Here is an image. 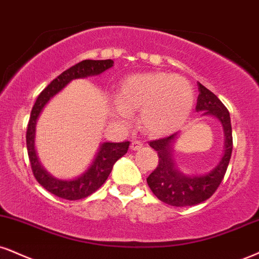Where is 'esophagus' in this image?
<instances>
[{
	"mask_svg": "<svg viewBox=\"0 0 259 259\" xmlns=\"http://www.w3.org/2000/svg\"><path fill=\"white\" fill-rule=\"evenodd\" d=\"M143 143L140 142V141H133L132 145H130V149L132 151H139L140 148H142Z\"/></svg>",
	"mask_w": 259,
	"mask_h": 259,
	"instance_id": "1",
	"label": "esophagus"
}]
</instances>
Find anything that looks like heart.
<instances>
[{
  "mask_svg": "<svg viewBox=\"0 0 259 259\" xmlns=\"http://www.w3.org/2000/svg\"><path fill=\"white\" fill-rule=\"evenodd\" d=\"M191 83L169 73H140L127 77L117 94L112 114L121 123L140 112V124L149 135L175 133L191 116L194 106Z\"/></svg>",
  "mask_w": 259,
  "mask_h": 259,
  "instance_id": "obj_1",
  "label": "heart"
}]
</instances>
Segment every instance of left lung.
Returning <instances> with one entry per match:
<instances>
[{
  "label": "left lung",
  "instance_id": "8db88e82",
  "mask_svg": "<svg viewBox=\"0 0 259 259\" xmlns=\"http://www.w3.org/2000/svg\"><path fill=\"white\" fill-rule=\"evenodd\" d=\"M198 89L199 96L195 110L219 119L226 136L224 154L217 166L205 175H185L177 169L172 159V146L179 138L177 134L149 142V146L158 153L159 163L147 177L148 187L159 200L177 207L193 206L207 200L222 182L232 157L233 135L229 112L212 92L199 82Z\"/></svg>",
  "mask_w": 259,
  "mask_h": 259
}]
</instances>
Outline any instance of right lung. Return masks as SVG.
Wrapping results in <instances>:
<instances>
[{
  "label": "right lung",
  "instance_id": "right-lung-1",
  "mask_svg": "<svg viewBox=\"0 0 259 259\" xmlns=\"http://www.w3.org/2000/svg\"><path fill=\"white\" fill-rule=\"evenodd\" d=\"M112 66H113V60H111V59H107V60H83L78 62L52 80L51 84L38 95L32 107V111H31L26 132L27 154H29L31 169H32L33 176H35L37 182L43 188L59 198L66 199V200H78V199L87 198L95 191H98L107 180L114 163L126 153L130 142L101 143L93 163L82 175L73 180H59L47 172V170L43 169L38 158H37L35 149L37 119H38L40 112L48 104L49 100L64 89L71 80L85 78L89 76H98Z\"/></svg>",
  "mask_w": 259,
  "mask_h": 259
}]
</instances>
